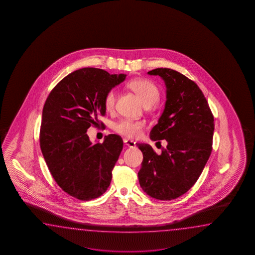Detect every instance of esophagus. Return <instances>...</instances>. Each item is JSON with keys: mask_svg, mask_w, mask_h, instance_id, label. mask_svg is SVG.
<instances>
[{"mask_svg": "<svg viewBox=\"0 0 255 255\" xmlns=\"http://www.w3.org/2000/svg\"><path fill=\"white\" fill-rule=\"evenodd\" d=\"M123 140H124L126 146H129V147H134L135 146V141L131 140L128 138H124Z\"/></svg>", "mask_w": 255, "mask_h": 255, "instance_id": "34e87169", "label": "esophagus"}]
</instances>
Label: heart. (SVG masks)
I'll list each match as a JSON object with an SVG mask.
<instances>
[{
  "label": "heart",
  "mask_w": 255,
  "mask_h": 255,
  "mask_svg": "<svg viewBox=\"0 0 255 255\" xmlns=\"http://www.w3.org/2000/svg\"><path fill=\"white\" fill-rule=\"evenodd\" d=\"M128 86L139 97L144 106L148 108L157 103L160 98L159 88L154 82L146 78H136L128 82ZM118 92L116 88L109 89L104 97V108L107 111L115 109ZM145 124L143 121L121 120L112 124V129L127 137H135L139 135Z\"/></svg>",
  "instance_id": "heart-1"
}]
</instances>
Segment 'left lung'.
<instances>
[{
  "instance_id": "8db88e82",
  "label": "left lung",
  "mask_w": 255,
  "mask_h": 255,
  "mask_svg": "<svg viewBox=\"0 0 255 255\" xmlns=\"http://www.w3.org/2000/svg\"><path fill=\"white\" fill-rule=\"evenodd\" d=\"M167 87V101L158 122L150 131L152 140L168 141L157 155L148 144H137L143 153L138 172L142 190L159 201L183 195L195 184L212 150L214 119L195 82L177 71L157 68Z\"/></svg>"
}]
</instances>
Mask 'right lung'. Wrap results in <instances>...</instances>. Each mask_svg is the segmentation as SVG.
I'll return each mask as SVG.
<instances>
[{"label":"right lung","mask_w":255,"mask_h":255,"mask_svg":"<svg viewBox=\"0 0 255 255\" xmlns=\"http://www.w3.org/2000/svg\"><path fill=\"white\" fill-rule=\"evenodd\" d=\"M126 76L94 67L78 69L53 88L43 106L40 146L44 160L60 188L78 200L98 198L111 182L123 140L110 134L102 144L93 145L87 131L106 114V93Z\"/></svg>","instance_id":"right-lung-1"}]
</instances>
